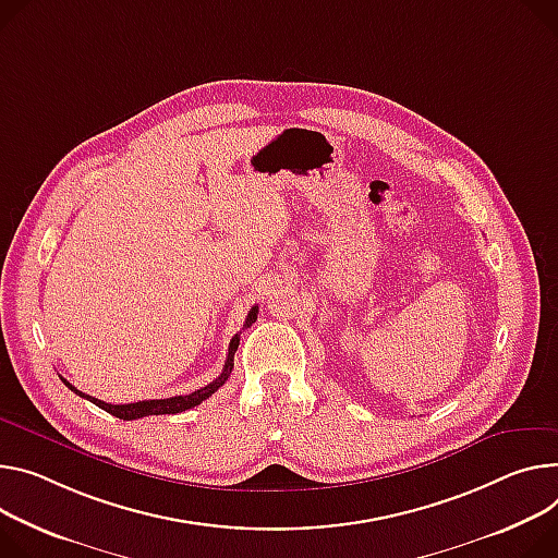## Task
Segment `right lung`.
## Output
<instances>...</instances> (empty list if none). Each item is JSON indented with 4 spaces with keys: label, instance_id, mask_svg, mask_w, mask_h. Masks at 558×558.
Instances as JSON below:
<instances>
[{
    "label": "right lung",
    "instance_id": "right-lung-1",
    "mask_svg": "<svg viewBox=\"0 0 558 558\" xmlns=\"http://www.w3.org/2000/svg\"><path fill=\"white\" fill-rule=\"evenodd\" d=\"M256 318H258V310L253 307L248 312L246 320H244V329L251 327V323H256ZM238 344H240V333H235L231 338V342H229V353H227V363H225L222 374L214 383H209L207 387H202L197 391H191L186 396H173V398H160V400H140V402H129V404H111V402H105V400H97V398H93L88 393H82L69 380H64V378L62 380H64V385L71 391H75L77 396L90 400L93 404H97V408H102L105 412L113 414L120 421H137V418H144V416H160V414H180V412H186V410L195 408V404H199L202 400H207L211 393H216L227 383V378L231 376V369H233V356H235V351H238Z\"/></svg>",
    "mask_w": 558,
    "mask_h": 558
}]
</instances>
